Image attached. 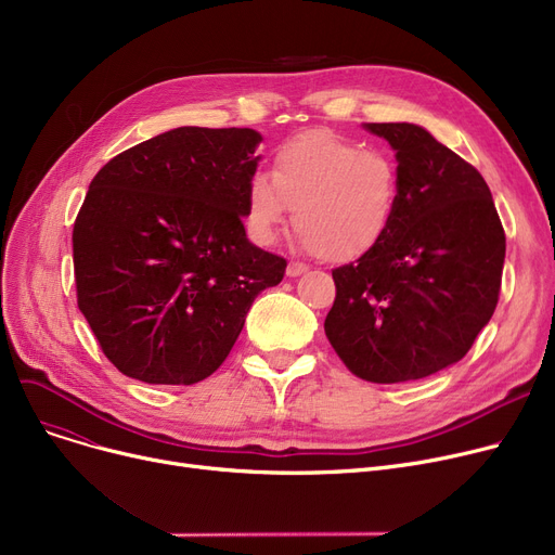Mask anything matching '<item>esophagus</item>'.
<instances>
[{
	"label": "esophagus",
	"mask_w": 555,
	"mask_h": 555,
	"mask_svg": "<svg viewBox=\"0 0 555 555\" xmlns=\"http://www.w3.org/2000/svg\"><path fill=\"white\" fill-rule=\"evenodd\" d=\"M306 272H308V268H306V266H301V262H289L287 270H285V274H287L289 279H297V276L306 274Z\"/></svg>",
	"instance_id": "obj_1"
}]
</instances>
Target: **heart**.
Masks as SVG:
<instances>
[{"label": "heart", "mask_w": 555, "mask_h": 555, "mask_svg": "<svg viewBox=\"0 0 555 555\" xmlns=\"http://www.w3.org/2000/svg\"><path fill=\"white\" fill-rule=\"evenodd\" d=\"M398 202V168L385 153L314 128L279 145L270 180L262 172L247 180L245 224L258 245H272L293 209L308 251L351 262L385 241Z\"/></svg>", "instance_id": "obj_1"}]
</instances>
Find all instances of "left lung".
<instances>
[{"mask_svg": "<svg viewBox=\"0 0 555 555\" xmlns=\"http://www.w3.org/2000/svg\"><path fill=\"white\" fill-rule=\"evenodd\" d=\"M396 153L400 202L385 241L333 270L328 341L358 377L421 380L470 351L498 306L506 236L488 184L416 124H364Z\"/></svg>", "mask_w": 555, "mask_h": 555, "instance_id": "left-lung-1", "label": "left lung"}]
</instances>
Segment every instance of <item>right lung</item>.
<instances>
[{"instance_id": "right-lung-1", "label": "right lung", "mask_w": 555, "mask_h": 555, "mask_svg": "<svg viewBox=\"0 0 555 555\" xmlns=\"http://www.w3.org/2000/svg\"><path fill=\"white\" fill-rule=\"evenodd\" d=\"M251 128L162 132L109 159L74 224L78 308L103 353L149 385H195L236 344L287 262L249 243Z\"/></svg>"}]
</instances>
